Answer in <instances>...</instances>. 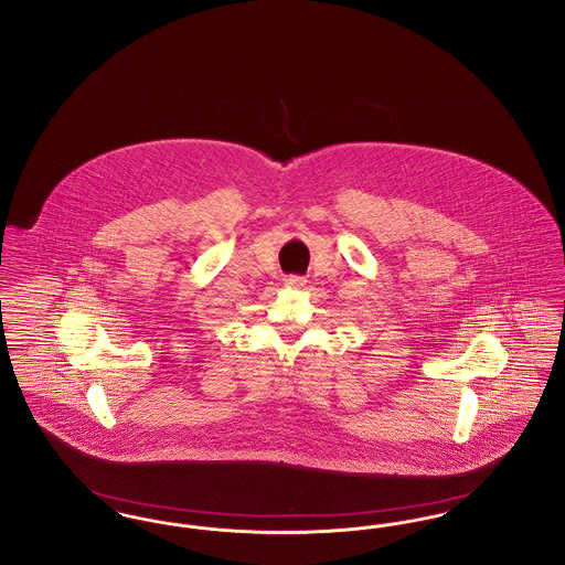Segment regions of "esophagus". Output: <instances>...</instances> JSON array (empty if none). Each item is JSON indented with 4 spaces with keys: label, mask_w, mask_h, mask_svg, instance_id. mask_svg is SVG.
I'll use <instances>...</instances> for the list:
<instances>
[{
    "label": "esophagus",
    "mask_w": 565,
    "mask_h": 565,
    "mask_svg": "<svg viewBox=\"0 0 565 565\" xmlns=\"http://www.w3.org/2000/svg\"><path fill=\"white\" fill-rule=\"evenodd\" d=\"M305 284H307V279L305 277H297V275H290V277H286V286L288 288H305Z\"/></svg>",
    "instance_id": "esophagus-1"
}]
</instances>
